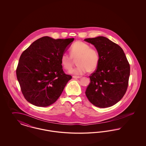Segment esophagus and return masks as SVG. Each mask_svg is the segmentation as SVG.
Segmentation results:
<instances>
[{
	"instance_id": "obj_1",
	"label": "esophagus",
	"mask_w": 146,
	"mask_h": 146,
	"mask_svg": "<svg viewBox=\"0 0 146 146\" xmlns=\"http://www.w3.org/2000/svg\"><path fill=\"white\" fill-rule=\"evenodd\" d=\"M73 78H74V79H79V78H82V76H73Z\"/></svg>"
}]
</instances>
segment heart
<instances>
[{
    "label": "heart",
    "instance_id": "obj_1",
    "mask_svg": "<svg viewBox=\"0 0 146 146\" xmlns=\"http://www.w3.org/2000/svg\"><path fill=\"white\" fill-rule=\"evenodd\" d=\"M69 55L63 54L61 58V63L66 70H70L73 65V59L77 58V64L79 65L76 68L69 70L70 74L81 76L90 71L97 69L100 61V54L96 49L90 48V46L84 42H75L70 48Z\"/></svg>",
    "mask_w": 146,
    "mask_h": 146
}]
</instances>
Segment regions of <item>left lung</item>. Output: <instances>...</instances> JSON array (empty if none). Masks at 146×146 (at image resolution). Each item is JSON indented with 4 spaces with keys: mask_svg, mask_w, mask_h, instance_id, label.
Here are the masks:
<instances>
[{
    "mask_svg": "<svg viewBox=\"0 0 146 146\" xmlns=\"http://www.w3.org/2000/svg\"><path fill=\"white\" fill-rule=\"evenodd\" d=\"M94 45L100 61L91 74L85 94L92 104L100 108L116 104L127 90L130 67L125 53L118 44L104 36L84 39Z\"/></svg>",
    "mask_w": 146,
    "mask_h": 146,
    "instance_id": "8db88e82",
    "label": "left lung"
}]
</instances>
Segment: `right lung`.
<instances>
[{"instance_id":"obj_1","label":"right lung","mask_w":146,"mask_h":146,"mask_svg":"<svg viewBox=\"0 0 146 146\" xmlns=\"http://www.w3.org/2000/svg\"><path fill=\"white\" fill-rule=\"evenodd\" d=\"M74 38L55 39L43 36L21 54L17 78L25 99L37 107L55 102L72 76L66 74L61 58Z\"/></svg>"}]
</instances>
